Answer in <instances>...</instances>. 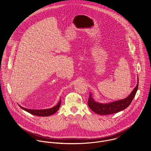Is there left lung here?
<instances>
[{
    "label": "left lung",
    "instance_id": "1",
    "mask_svg": "<svg viewBox=\"0 0 151 151\" xmlns=\"http://www.w3.org/2000/svg\"><path fill=\"white\" fill-rule=\"evenodd\" d=\"M138 82L137 86L129 95L124 99H121L107 104H101L95 102L92 96V94L89 93V97L88 102L89 108L95 113L101 115L116 113L126 109L130 105L136 94L138 87Z\"/></svg>",
    "mask_w": 151,
    "mask_h": 151
}]
</instances>
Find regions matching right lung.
Here are the masks:
<instances>
[{
    "label": "right lung",
    "instance_id": "add662e5",
    "mask_svg": "<svg viewBox=\"0 0 151 151\" xmlns=\"http://www.w3.org/2000/svg\"><path fill=\"white\" fill-rule=\"evenodd\" d=\"M61 105V99H60L59 102L58 104L55 106L53 108H50V109H40V110H36V109H26V108H23L19 105V106L22 108V109L24 110L25 111L34 114L35 116H49L55 113L58 109L60 108V106Z\"/></svg>",
    "mask_w": 151,
    "mask_h": 151
}]
</instances>
